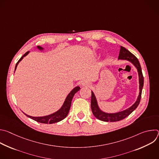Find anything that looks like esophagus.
<instances>
[{
    "label": "esophagus",
    "mask_w": 159,
    "mask_h": 159,
    "mask_svg": "<svg viewBox=\"0 0 159 159\" xmlns=\"http://www.w3.org/2000/svg\"><path fill=\"white\" fill-rule=\"evenodd\" d=\"M82 85L83 86H87V85H89V84L87 82H82Z\"/></svg>",
    "instance_id": "obj_1"
}]
</instances>
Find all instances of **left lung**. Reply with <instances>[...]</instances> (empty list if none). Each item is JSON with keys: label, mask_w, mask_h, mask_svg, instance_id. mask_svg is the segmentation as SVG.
<instances>
[{"label": "left lung", "mask_w": 159, "mask_h": 159, "mask_svg": "<svg viewBox=\"0 0 159 159\" xmlns=\"http://www.w3.org/2000/svg\"><path fill=\"white\" fill-rule=\"evenodd\" d=\"M118 58L129 61L137 69V70L139 72V75L140 94L138 97L137 101H136V102L129 108H128L125 111L117 112V113H112V114H109V113H106L100 110V109L99 108V107L98 106L96 97H95L93 92H92L91 109H92L93 113L96 118H97L98 120L103 121L115 122V121H118L125 119L128 116H129L131 113L138 107V106L140 104L141 97H142V89L143 87L144 78H143V74L142 72V68H141V66H140V62H139L138 58L136 57L133 53H131L130 52H129L127 49H126L125 47H121Z\"/></svg>", "instance_id": "8db88e82"}]
</instances>
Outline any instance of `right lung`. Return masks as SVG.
Returning <instances> with one entry per match:
<instances>
[{
    "mask_svg": "<svg viewBox=\"0 0 159 159\" xmlns=\"http://www.w3.org/2000/svg\"><path fill=\"white\" fill-rule=\"evenodd\" d=\"M38 48L39 50H42L43 48L39 47L38 46ZM29 53V52H27L25 55H23L19 60V61L17 62L16 66H15V70L16 69V67L19 63V62L24 57L26 56ZM80 90V87H75L72 91L70 93V94L68 95V96L66 97L63 105L62 106V107L60 108V109H59L58 111H57L56 112L53 113V114L48 115V116H41V117H33L31 116H29L25 113V115H26L28 117L30 118L31 119L39 122V123H46V124H52V123H57L59 122L60 121H61L62 120H63L65 118H66V116L69 114V112L70 108V106H71V102H72V100L73 99L74 96L75 95V94L78 92L79 90Z\"/></svg>",
    "mask_w": 159,
    "mask_h": 159,
    "instance_id": "obj_1",
    "label": "right lung"
}]
</instances>
